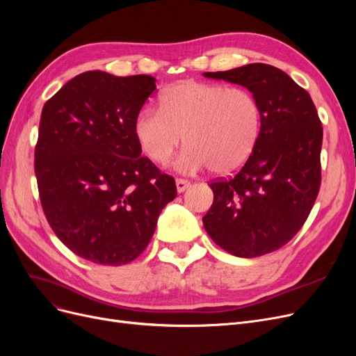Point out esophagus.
Wrapping results in <instances>:
<instances>
[{"label":"esophagus","mask_w":356,"mask_h":356,"mask_svg":"<svg viewBox=\"0 0 356 356\" xmlns=\"http://www.w3.org/2000/svg\"><path fill=\"white\" fill-rule=\"evenodd\" d=\"M175 184H177V190H178V193L186 191V190L190 187V182H188L187 179H182V178H177Z\"/></svg>","instance_id":"esophagus-1"}]
</instances>
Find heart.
Segmentation results:
<instances>
[{"label":"heart","instance_id":"b5f03b06","mask_svg":"<svg viewBox=\"0 0 356 356\" xmlns=\"http://www.w3.org/2000/svg\"><path fill=\"white\" fill-rule=\"evenodd\" d=\"M261 131L255 95L242 86L186 80L161 95L160 110L145 106L134 120V135L145 156L166 165L184 135L188 144L177 160L181 172L212 168L227 175L251 157Z\"/></svg>","mask_w":356,"mask_h":356}]
</instances>
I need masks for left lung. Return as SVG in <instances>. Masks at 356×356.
I'll use <instances>...</instances> for the list:
<instances>
[{
    "label": "left lung",
    "instance_id": "obj_1",
    "mask_svg": "<svg viewBox=\"0 0 356 356\" xmlns=\"http://www.w3.org/2000/svg\"><path fill=\"white\" fill-rule=\"evenodd\" d=\"M203 75L243 86L261 110L251 157L234 177L209 184L213 203L202 218L204 230L236 257L273 252L303 227L319 193L322 124L316 106L286 72L267 63Z\"/></svg>",
    "mask_w": 356,
    "mask_h": 356
}]
</instances>
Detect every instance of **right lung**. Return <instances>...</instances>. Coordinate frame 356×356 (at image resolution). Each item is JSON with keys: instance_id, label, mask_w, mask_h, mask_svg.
Listing matches in <instances>:
<instances>
[{"instance_id": "add662e5", "label": "right lung", "mask_w": 356, "mask_h": 356, "mask_svg": "<svg viewBox=\"0 0 356 356\" xmlns=\"http://www.w3.org/2000/svg\"><path fill=\"white\" fill-rule=\"evenodd\" d=\"M154 89L152 75L88 71L42 106L34 163L41 207L59 241L84 260H135L177 197L175 179L141 157L134 135Z\"/></svg>"}]
</instances>
